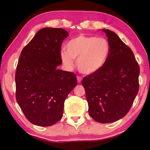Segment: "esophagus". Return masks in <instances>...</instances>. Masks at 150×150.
<instances>
[{
	"label": "esophagus",
	"mask_w": 150,
	"mask_h": 150,
	"mask_svg": "<svg viewBox=\"0 0 150 150\" xmlns=\"http://www.w3.org/2000/svg\"><path fill=\"white\" fill-rule=\"evenodd\" d=\"M77 80H78V83H80L81 81H82V78H81L80 76H77Z\"/></svg>",
	"instance_id": "obj_1"
}]
</instances>
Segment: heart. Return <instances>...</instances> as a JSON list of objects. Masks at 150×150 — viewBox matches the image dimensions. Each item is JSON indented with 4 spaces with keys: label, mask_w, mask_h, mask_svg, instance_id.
I'll return each instance as SVG.
<instances>
[{
    "label": "heart",
    "mask_w": 150,
    "mask_h": 150,
    "mask_svg": "<svg viewBox=\"0 0 150 150\" xmlns=\"http://www.w3.org/2000/svg\"><path fill=\"white\" fill-rule=\"evenodd\" d=\"M61 51V61L66 67L71 68L74 59L81 73L91 74L97 72L106 64L110 54V46L103 38L81 34L71 39Z\"/></svg>",
    "instance_id": "heart-1"
}]
</instances>
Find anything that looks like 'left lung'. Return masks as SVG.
<instances>
[{
  "instance_id": "obj_1",
  "label": "left lung",
  "mask_w": 150,
  "mask_h": 150,
  "mask_svg": "<svg viewBox=\"0 0 150 150\" xmlns=\"http://www.w3.org/2000/svg\"><path fill=\"white\" fill-rule=\"evenodd\" d=\"M110 46L106 64L82 81L89 114L97 122L109 123L128 112L139 89V67L133 51L114 32L103 29Z\"/></svg>"
}]
</instances>
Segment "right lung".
Wrapping results in <instances>:
<instances>
[{
    "mask_svg": "<svg viewBox=\"0 0 150 150\" xmlns=\"http://www.w3.org/2000/svg\"><path fill=\"white\" fill-rule=\"evenodd\" d=\"M67 34L62 28L42 29L21 52L16 71V98L34 125L49 126L59 121L65 99L78 83L73 72L57 69Z\"/></svg>",
    "mask_w": 150,
    "mask_h": 150,
    "instance_id": "obj_1",
    "label": "right lung"
}]
</instances>
